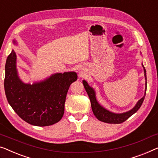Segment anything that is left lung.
Here are the masks:
<instances>
[{
  "instance_id": "left-lung-1",
  "label": "left lung",
  "mask_w": 158,
  "mask_h": 158,
  "mask_svg": "<svg viewBox=\"0 0 158 158\" xmlns=\"http://www.w3.org/2000/svg\"><path fill=\"white\" fill-rule=\"evenodd\" d=\"M142 65H143V68L144 75H145V94H144V96L141 98V99L138 100L135 106L133 107V108H132L129 111L125 112V113H113V112L109 111L108 110H107L106 108H105L104 107H102L101 105L98 102L97 99H96V94L94 89H93L92 87L89 85L86 81L83 80V84L87 93H88V97L90 98L91 102V107H92L93 114H94L95 117L97 118L98 120L106 123H110V124H120V123L125 122V121L127 120L130 116L133 115L134 113H135L138 110L139 108L141 107L142 104H143L144 99H145L146 90H147V76H146V70L145 67H144L143 64H142Z\"/></svg>"
}]
</instances>
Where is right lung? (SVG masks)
Here are the masks:
<instances>
[{
    "label": "right lung",
    "instance_id": "right-lung-1",
    "mask_svg": "<svg viewBox=\"0 0 158 158\" xmlns=\"http://www.w3.org/2000/svg\"><path fill=\"white\" fill-rule=\"evenodd\" d=\"M13 43L17 45L16 40ZM17 56L12 50L7 58L4 88L8 103L19 117L35 126H48L63 118L66 95L77 79L75 72L58 73L33 84L25 83L18 76Z\"/></svg>",
    "mask_w": 158,
    "mask_h": 158
}]
</instances>
